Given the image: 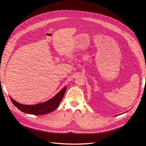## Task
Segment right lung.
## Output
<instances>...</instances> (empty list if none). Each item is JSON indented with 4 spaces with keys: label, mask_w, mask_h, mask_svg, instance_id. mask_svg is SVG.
<instances>
[{
    "label": "right lung",
    "mask_w": 146,
    "mask_h": 146,
    "mask_svg": "<svg viewBox=\"0 0 146 146\" xmlns=\"http://www.w3.org/2000/svg\"><path fill=\"white\" fill-rule=\"evenodd\" d=\"M66 87H65L59 92H58L54 97L43 103L37 104L33 105H25L18 103L11 97L10 99L13 105L17 107L20 111L25 113L33 115H43L50 113L55 110L59 106L61 100L63 98Z\"/></svg>",
    "instance_id": "obj_1"
}]
</instances>
